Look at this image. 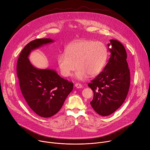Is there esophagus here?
<instances>
[{
  "mask_svg": "<svg viewBox=\"0 0 150 150\" xmlns=\"http://www.w3.org/2000/svg\"><path fill=\"white\" fill-rule=\"evenodd\" d=\"M75 86L76 87V88H82L83 87V85L81 84L80 83H76Z\"/></svg>",
  "mask_w": 150,
  "mask_h": 150,
  "instance_id": "esophagus-1",
  "label": "esophagus"
}]
</instances>
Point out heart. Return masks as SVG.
<instances>
[{
  "instance_id": "1",
  "label": "heart",
  "mask_w": 150,
  "mask_h": 150,
  "mask_svg": "<svg viewBox=\"0 0 150 150\" xmlns=\"http://www.w3.org/2000/svg\"><path fill=\"white\" fill-rule=\"evenodd\" d=\"M107 57L108 51L104 43L81 39L70 44L65 53L59 54L57 62L64 77L71 76L76 67L75 77L79 80H84L88 75L95 76L103 71Z\"/></svg>"
}]
</instances>
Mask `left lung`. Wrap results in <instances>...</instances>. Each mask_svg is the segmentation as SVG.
Returning a JSON list of instances; mask_svg holds the SVG:
<instances>
[{
	"instance_id": "8db88e82",
	"label": "left lung",
	"mask_w": 150,
	"mask_h": 150,
	"mask_svg": "<svg viewBox=\"0 0 150 150\" xmlns=\"http://www.w3.org/2000/svg\"><path fill=\"white\" fill-rule=\"evenodd\" d=\"M110 42L108 46L111 56L108 63L103 71L88 84L93 92L91 104L94 110L103 116L112 114L122 105L130 85L125 49L116 40Z\"/></svg>"
}]
</instances>
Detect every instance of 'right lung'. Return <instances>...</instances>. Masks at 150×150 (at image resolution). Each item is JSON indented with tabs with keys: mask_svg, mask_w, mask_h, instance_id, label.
I'll return each mask as SVG.
<instances>
[{
	"mask_svg": "<svg viewBox=\"0 0 150 150\" xmlns=\"http://www.w3.org/2000/svg\"><path fill=\"white\" fill-rule=\"evenodd\" d=\"M53 42L51 38H38L29 42L23 49L17 64L19 86L26 104L43 117L55 115L74 87L73 83L59 76L54 70L37 69L29 60L33 50Z\"/></svg>",
	"mask_w": 150,
	"mask_h": 150,
	"instance_id": "1",
	"label": "right lung"
}]
</instances>
